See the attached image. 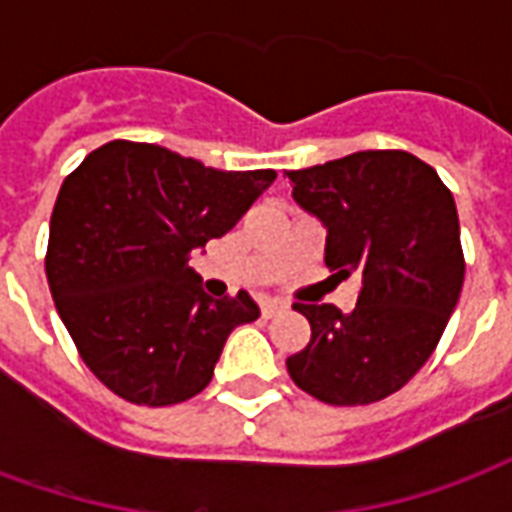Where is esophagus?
Listing matches in <instances>:
<instances>
[{
  "label": "esophagus",
  "instance_id": "34e87169",
  "mask_svg": "<svg viewBox=\"0 0 512 512\" xmlns=\"http://www.w3.org/2000/svg\"><path fill=\"white\" fill-rule=\"evenodd\" d=\"M285 310V304L282 301H274V299H266L260 304V312H263V318H274L277 312Z\"/></svg>",
  "mask_w": 512,
  "mask_h": 512
}]
</instances>
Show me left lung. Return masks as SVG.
Here are the masks:
<instances>
[{
	"instance_id": "left-lung-1",
	"label": "left lung",
	"mask_w": 512,
	"mask_h": 512,
	"mask_svg": "<svg viewBox=\"0 0 512 512\" xmlns=\"http://www.w3.org/2000/svg\"><path fill=\"white\" fill-rule=\"evenodd\" d=\"M288 178L299 208L326 227V266L362 277L351 315L293 304L312 337L288 356L290 378L329 406L384 400L428 362L461 296L455 200L406 150H362Z\"/></svg>"
}]
</instances>
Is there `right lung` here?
<instances>
[{
	"label": "right lung",
	"mask_w": 512,
	"mask_h": 512,
	"mask_svg": "<svg viewBox=\"0 0 512 512\" xmlns=\"http://www.w3.org/2000/svg\"><path fill=\"white\" fill-rule=\"evenodd\" d=\"M274 169L227 172L147 142H106L62 183L46 277L84 365L136 406L183 403L211 384L255 299H211L189 266L233 230Z\"/></svg>",
	"instance_id": "1"
}]
</instances>
